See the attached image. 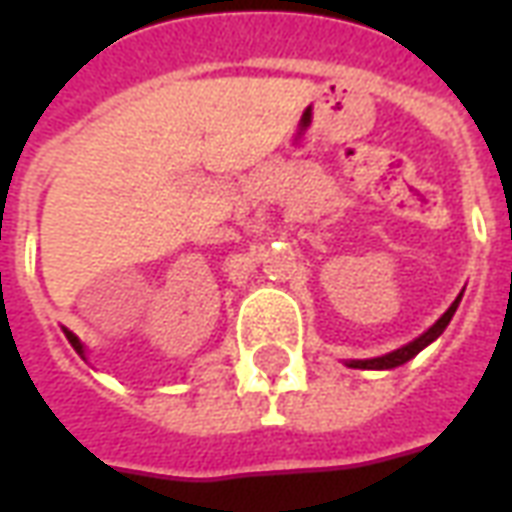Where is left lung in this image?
I'll use <instances>...</instances> for the list:
<instances>
[{
  "instance_id": "obj_1",
  "label": "left lung",
  "mask_w": 512,
  "mask_h": 512,
  "mask_svg": "<svg viewBox=\"0 0 512 512\" xmlns=\"http://www.w3.org/2000/svg\"><path fill=\"white\" fill-rule=\"evenodd\" d=\"M461 296L463 293H458V299L452 301L450 310L441 315L439 321L430 326L428 332L419 334L417 340H411L408 345H403V348H397V351H392V354H384V356H376V359H351L348 362V367H356V370H392V367H400L406 365L408 359H414V356L422 351V348H428L436 337H439L444 329H447V323L452 321V315H455V310H458V304H461Z\"/></svg>"
}]
</instances>
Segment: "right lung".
I'll return each instance as SVG.
<instances>
[{
    "mask_svg": "<svg viewBox=\"0 0 512 512\" xmlns=\"http://www.w3.org/2000/svg\"><path fill=\"white\" fill-rule=\"evenodd\" d=\"M65 337H68V343L73 345V351H76V354H82V356H84L82 340H79V337H76V334H73V332H68V329H65Z\"/></svg>",
    "mask_w": 512,
    "mask_h": 512,
    "instance_id": "1",
    "label": "right lung"
}]
</instances>
